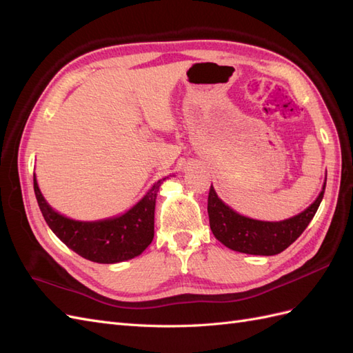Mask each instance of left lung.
<instances>
[{
	"label": "left lung",
	"instance_id": "obj_1",
	"mask_svg": "<svg viewBox=\"0 0 353 353\" xmlns=\"http://www.w3.org/2000/svg\"><path fill=\"white\" fill-rule=\"evenodd\" d=\"M325 181L321 193L311 206L284 221H259L244 216L225 205L218 197L215 188L210 185L208 213L213 236L228 249L240 253L256 256L279 254L301 237L315 216L324 197Z\"/></svg>",
	"mask_w": 353,
	"mask_h": 353
}]
</instances>
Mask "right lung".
Segmentation results:
<instances>
[{"label":"right lung","instance_id":"add662e5","mask_svg":"<svg viewBox=\"0 0 353 353\" xmlns=\"http://www.w3.org/2000/svg\"><path fill=\"white\" fill-rule=\"evenodd\" d=\"M168 178L154 183L131 209L99 221L72 219L52 209L42 196L35 175L34 190L42 216L69 249L91 262L119 263L140 256L153 241L156 197Z\"/></svg>","mask_w":353,"mask_h":353}]
</instances>
